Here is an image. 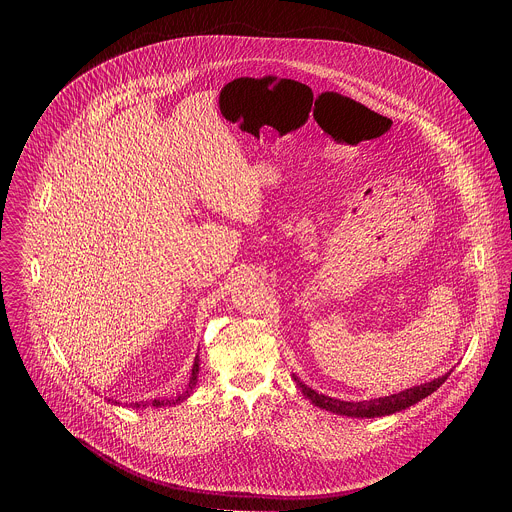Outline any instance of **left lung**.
<instances>
[{
  "label": "left lung",
  "instance_id": "1",
  "mask_svg": "<svg viewBox=\"0 0 512 512\" xmlns=\"http://www.w3.org/2000/svg\"><path fill=\"white\" fill-rule=\"evenodd\" d=\"M451 372L434 378L432 382L414 386V388H406L398 394H390V396H382V398H374V400H361V402H347V400H337L325 394H319L315 390H311L309 386H305L303 382H299L295 376L293 380L297 382L299 390L303 392L305 398H309L315 406L329 410L333 414H341V416H349V418H378V416H388L400 410H406L410 406H414L416 402L424 400L426 396H430L432 392H436L439 386L447 380Z\"/></svg>",
  "mask_w": 512,
  "mask_h": 512
}]
</instances>
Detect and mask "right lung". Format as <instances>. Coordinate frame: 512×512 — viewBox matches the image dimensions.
<instances>
[{
	"label": "right lung",
	"mask_w": 512,
	"mask_h": 512,
	"mask_svg": "<svg viewBox=\"0 0 512 512\" xmlns=\"http://www.w3.org/2000/svg\"><path fill=\"white\" fill-rule=\"evenodd\" d=\"M197 376H199V357H195V365H193V372H191V378H189V388H187V392L185 394H181V396H177V400H173V402H169V400H151V402H142V404H134L136 408H140V406H153V408H159V406H165V404H175V402H181V400H185V398H189L191 396V392H193V388H195V384H197ZM116 404H120V402H116Z\"/></svg>",
	"instance_id": "1"
}]
</instances>
